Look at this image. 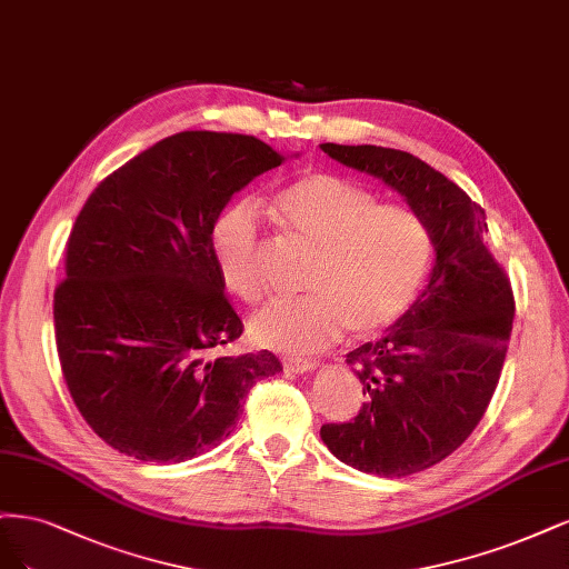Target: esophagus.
Masks as SVG:
<instances>
[{
    "label": "esophagus",
    "instance_id": "34e87169",
    "mask_svg": "<svg viewBox=\"0 0 569 569\" xmlns=\"http://www.w3.org/2000/svg\"><path fill=\"white\" fill-rule=\"evenodd\" d=\"M283 369L288 373H307V371H315L317 369V361H309V359H283Z\"/></svg>",
    "mask_w": 569,
    "mask_h": 569
}]
</instances>
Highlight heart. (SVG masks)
Here are the masks:
<instances>
[{
    "label": "heart",
    "instance_id": "obj_1",
    "mask_svg": "<svg viewBox=\"0 0 569 569\" xmlns=\"http://www.w3.org/2000/svg\"><path fill=\"white\" fill-rule=\"evenodd\" d=\"M373 191L333 172H309L273 198L281 229L315 246L302 300H277L250 319L260 347L311 355L347 328L366 340L407 315L430 269L432 241L407 206L376 203ZM219 279L248 305L264 296L258 212L238 203L217 217L210 233Z\"/></svg>",
    "mask_w": 569,
    "mask_h": 569
}]
</instances>
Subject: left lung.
<instances>
[{
    "label": "left lung",
    "mask_w": 569,
    "mask_h": 569,
    "mask_svg": "<svg viewBox=\"0 0 569 569\" xmlns=\"http://www.w3.org/2000/svg\"><path fill=\"white\" fill-rule=\"evenodd\" d=\"M321 149L405 196L435 248L430 281L407 315L345 359L361 380L363 407L350 423L321 428L342 463L407 478L445 461L478 428L501 378L516 300L485 246V210L451 179L407 151Z\"/></svg>",
    "instance_id": "8db88e82"
}]
</instances>
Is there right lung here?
Returning a JSON list of instances; mask_svg holds the SVG:
<instances>
[{
	"instance_id": "add662e5",
	"label": "right lung",
	"mask_w": 569,
	"mask_h": 569,
	"mask_svg": "<svg viewBox=\"0 0 569 569\" xmlns=\"http://www.w3.org/2000/svg\"><path fill=\"white\" fill-rule=\"evenodd\" d=\"M286 158L264 141L179 132L91 191L53 292L61 371L108 447L181 463L231 435L243 397L281 371L271 352L227 357L243 323L210 233L231 196Z\"/></svg>"
}]
</instances>
